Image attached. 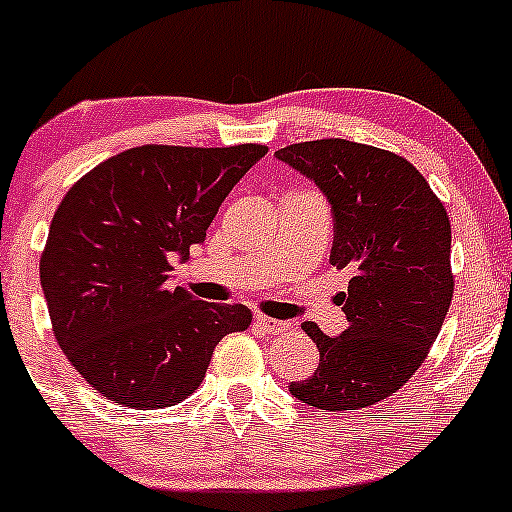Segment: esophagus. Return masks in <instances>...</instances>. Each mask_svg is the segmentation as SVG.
I'll use <instances>...</instances> for the list:
<instances>
[{
    "label": "esophagus",
    "mask_w": 512,
    "mask_h": 512,
    "mask_svg": "<svg viewBox=\"0 0 512 512\" xmlns=\"http://www.w3.org/2000/svg\"><path fill=\"white\" fill-rule=\"evenodd\" d=\"M256 325L263 330V333H291L293 325L288 320H276V318H266V315H258Z\"/></svg>",
    "instance_id": "esophagus-1"
}]
</instances>
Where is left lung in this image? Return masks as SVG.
Returning <instances> with one entry per match:
<instances>
[{
	"label": "left lung",
	"instance_id": "left-lung-1",
	"mask_svg": "<svg viewBox=\"0 0 512 512\" xmlns=\"http://www.w3.org/2000/svg\"><path fill=\"white\" fill-rule=\"evenodd\" d=\"M335 219L330 261L352 273L337 295L347 328L330 337L303 323L320 350L313 377L288 392L325 412L372 407L419 370L453 298L451 224L444 204L404 157L350 140L281 147Z\"/></svg>",
	"mask_w": 512,
	"mask_h": 512
}]
</instances>
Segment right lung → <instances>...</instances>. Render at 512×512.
I'll list each match as a JSON object with an SVG mask.
<instances>
[{"label": "right lung", "instance_id": "obj_1", "mask_svg": "<svg viewBox=\"0 0 512 512\" xmlns=\"http://www.w3.org/2000/svg\"><path fill=\"white\" fill-rule=\"evenodd\" d=\"M263 145H142L78 179L51 221L41 291L78 374L110 402L162 409L187 399L214 347L251 325L246 305L172 286V258L204 244Z\"/></svg>", "mask_w": 512, "mask_h": 512}]
</instances>
